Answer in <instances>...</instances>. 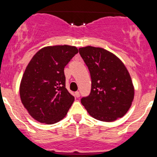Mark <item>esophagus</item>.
Segmentation results:
<instances>
[{"label": "esophagus", "mask_w": 157, "mask_h": 157, "mask_svg": "<svg viewBox=\"0 0 157 157\" xmlns=\"http://www.w3.org/2000/svg\"><path fill=\"white\" fill-rule=\"evenodd\" d=\"M74 95H75L76 97H80V92H79V91H77V92H75V94H74Z\"/></svg>", "instance_id": "1"}]
</instances>
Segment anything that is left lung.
Returning <instances> with one entry per match:
<instances>
[{
	"instance_id": "left-lung-1",
	"label": "left lung",
	"mask_w": 157,
	"mask_h": 157,
	"mask_svg": "<svg viewBox=\"0 0 157 157\" xmlns=\"http://www.w3.org/2000/svg\"><path fill=\"white\" fill-rule=\"evenodd\" d=\"M79 53L88 67L92 82L90 95L81 99L88 113L104 122L124 117L134 97L133 82L125 65L101 48H80Z\"/></svg>"
}]
</instances>
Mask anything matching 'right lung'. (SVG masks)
Instances as JSON below:
<instances>
[{"label": "right lung", "mask_w": 157, "mask_h": 157, "mask_svg": "<svg viewBox=\"0 0 157 157\" xmlns=\"http://www.w3.org/2000/svg\"><path fill=\"white\" fill-rule=\"evenodd\" d=\"M76 47L57 45L42 48L32 57L23 74L20 96L33 119L54 124L66 117L74 101L66 89L64 67L75 54Z\"/></svg>", "instance_id": "add662e5"}]
</instances>
